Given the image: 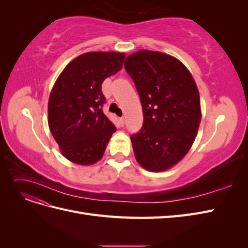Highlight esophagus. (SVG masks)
<instances>
[{"label": "esophagus", "instance_id": "34e87169", "mask_svg": "<svg viewBox=\"0 0 248 248\" xmlns=\"http://www.w3.org/2000/svg\"><path fill=\"white\" fill-rule=\"evenodd\" d=\"M120 122H121V124H122V125H124V123H125V119H124V117L120 118Z\"/></svg>", "mask_w": 248, "mask_h": 248}]
</instances>
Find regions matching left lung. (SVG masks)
Instances as JSON below:
<instances>
[{
  "mask_svg": "<svg viewBox=\"0 0 248 248\" xmlns=\"http://www.w3.org/2000/svg\"><path fill=\"white\" fill-rule=\"evenodd\" d=\"M125 70L140 95L144 124L131 137L141 168L163 171L188 153L202 119L198 86L177 58L160 51L138 50L125 60Z\"/></svg>",
  "mask_w": 248,
  "mask_h": 248,
  "instance_id": "left-lung-1",
  "label": "left lung"
}]
</instances>
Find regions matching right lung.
<instances>
[{
  "mask_svg": "<svg viewBox=\"0 0 248 248\" xmlns=\"http://www.w3.org/2000/svg\"><path fill=\"white\" fill-rule=\"evenodd\" d=\"M124 52L82 54L60 73L48 98V127L65 158L79 166L99 161L116 132L103 114V80L121 70Z\"/></svg>",
  "mask_w": 248,
  "mask_h": 248,
  "instance_id": "1",
  "label": "right lung"
}]
</instances>
